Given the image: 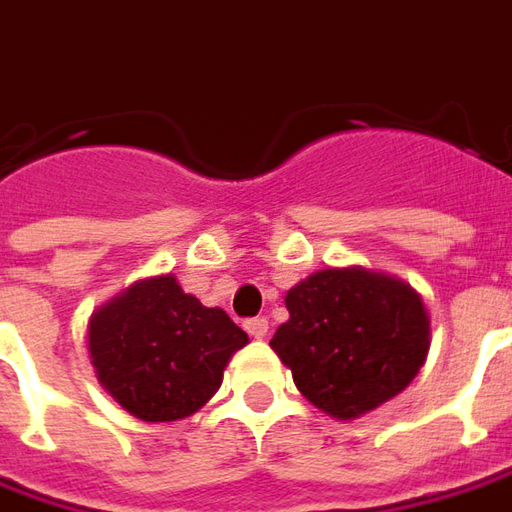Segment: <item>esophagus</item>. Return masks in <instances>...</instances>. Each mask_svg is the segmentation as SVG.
I'll use <instances>...</instances> for the list:
<instances>
[{
	"instance_id": "esophagus-1",
	"label": "esophagus",
	"mask_w": 512,
	"mask_h": 512,
	"mask_svg": "<svg viewBox=\"0 0 512 512\" xmlns=\"http://www.w3.org/2000/svg\"><path fill=\"white\" fill-rule=\"evenodd\" d=\"M245 331H248L250 337L262 340L264 334H267V317H250V320H245Z\"/></svg>"
}]
</instances>
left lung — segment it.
Masks as SVG:
<instances>
[{"mask_svg": "<svg viewBox=\"0 0 512 512\" xmlns=\"http://www.w3.org/2000/svg\"><path fill=\"white\" fill-rule=\"evenodd\" d=\"M287 309L270 345L303 396L340 421L401 393L429 351L421 295L362 267L309 276L287 292Z\"/></svg>", "mask_w": 512, "mask_h": 512, "instance_id": "obj_1", "label": "left lung"}]
</instances>
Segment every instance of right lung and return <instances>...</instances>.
<instances>
[{"label": "right lung", "instance_id": "obj_1", "mask_svg": "<svg viewBox=\"0 0 512 512\" xmlns=\"http://www.w3.org/2000/svg\"><path fill=\"white\" fill-rule=\"evenodd\" d=\"M245 343L248 334L231 317L186 295L172 276L130 287L88 323L97 379L142 421H178L200 410Z\"/></svg>", "mask_w": 512, "mask_h": 512}]
</instances>
